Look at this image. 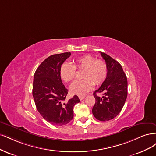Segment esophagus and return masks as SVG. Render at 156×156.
<instances>
[{
  "label": "esophagus",
  "mask_w": 156,
  "mask_h": 156,
  "mask_svg": "<svg viewBox=\"0 0 156 156\" xmlns=\"http://www.w3.org/2000/svg\"><path fill=\"white\" fill-rule=\"evenodd\" d=\"M78 97H79V99H80V100H82L85 98V96H83V95H82V96H79Z\"/></svg>",
  "instance_id": "obj_1"
}]
</instances>
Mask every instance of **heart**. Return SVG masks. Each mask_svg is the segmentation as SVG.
I'll list each match as a JSON object with an SVG mask.
<instances>
[{"instance_id": "heart-1", "label": "heart", "mask_w": 156, "mask_h": 156, "mask_svg": "<svg viewBox=\"0 0 156 156\" xmlns=\"http://www.w3.org/2000/svg\"><path fill=\"white\" fill-rule=\"evenodd\" d=\"M76 69H84V79L74 82L70 87L71 92L77 95L86 94L93 88L94 83L96 85L101 84L108 73L106 63L87 54L76 58L74 65L68 62L63 63L60 67V76L65 82H71L75 78Z\"/></svg>"}]
</instances>
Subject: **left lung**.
<instances>
[{"mask_svg":"<svg viewBox=\"0 0 156 156\" xmlns=\"http://www.w3.org/2000/svg\"><path fill=\"white\" fill-rule=\"evenodd\" d=\"M108 67L106 78L94 93L95 104L92 109L94 117L100 121H108L121 111L128 95V81L122 67L109 55L100 52ZM102 93V97L96 94Z\"/></svg>","mask_w":156,"mask_h":156,"instance_id":"1","label":"left lung"}]
</instances>
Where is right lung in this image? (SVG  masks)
Instances as JSON below:
<instances>
[{"instance_id":"right-lung-1","label":"right lung","mask_w":156,"mask_h":156,"mask_svg":"<svg viewBox=\"0 0 156 156\" xmlns=\"http://www.w3.org/2000/svg\"><path fill=\"white\" fill-rule=\"evenodd\" d=\"M71 52L54 54L40 64L34 74L32 94L39 113L56 126L68 124L73 119V108L80 102L76 95L65 102L68 90L60 76V67Z\"/></svg>"}]
</instances>
